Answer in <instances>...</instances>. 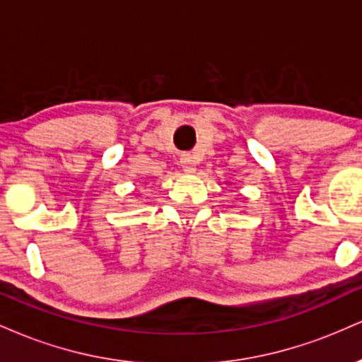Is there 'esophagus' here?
Masks as SVG:
<instances>
[{
  "mask_svg": "<svg viewBox=\"0 0 362 362\" xmlns=\"http://www.w3.org/2000/svg\"><path fill=\"white\" fill-rule=\"evenodd\" d=\"M180 165H182V170H184L185 173H194L195 172V160H194L192 155H189V153L182 155Z\"/></svg>",
  "mask_w": 362,
  "mask_h": 362,
  "instance_id": "34e87169",
  "label": "esophagus"
}]
</instances>
